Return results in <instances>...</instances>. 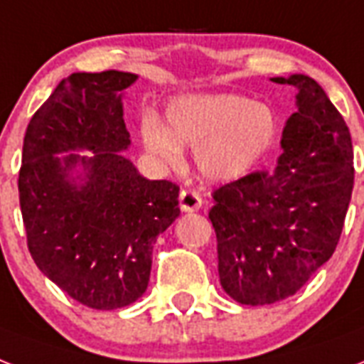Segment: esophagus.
Returning <instances> with one entry per match:
<instances>
[{"label":"esophagus","mask_w":364,"mask_h":364,"mask_svg":"<svg viewBox=\"0 0 364 364\" xmlns=\"http://www.w3.org/2000/svg\"><path fill=\"white\" fill-rule=\"evenodd\" d=\"M180 208L184 210V213H196L201 208V196L197 193L196 190H182L180 191Z\"/></svg>","instance_id":"34e87169"}]
</instances>
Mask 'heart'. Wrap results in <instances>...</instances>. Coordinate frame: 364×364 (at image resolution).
<instances>
[{
	"label": "heart",
	"instance_id": "heart-1",
	"mask_svg": "<svg viewBox=\"0 0 364 364\" xmlns=\"http://www.w3.org/2000/svg\"><path fill=\"white\" fill-rule=\"evenodd\" d=\"M279 119L272 106L249 97L186 95L167 108V127L146 117L140 134L146 148L165 165L182 161V146L196 150L197 167L216 182L249 173L277 138Z\"/></svg>",
	"mask_w": 364,
	"mask_h": 364
}]
</instances>
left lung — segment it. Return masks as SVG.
Masks as SVG:
<instances>
[{
	"instance_id": "obj_1",
	"label": "left lung",
	"mask_w": 364,
	"mask_h": 364,
	"mask_svg": "<svg viewBox=\"0 0 364 364\" xmlns=\"http://www.w3.org/2000/svg\"><path fill=\"white\" fill-rule=\"evenodd\" d=\"M272 81L298 89L277 167L220 186L208 210L222 289L245 306L279 302L308 283L336 250L353 191L351 134L323 87L304 74Z\"/></svg>"
}]
</instances>
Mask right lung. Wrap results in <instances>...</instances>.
<instances>
[{"label":"right lung","instance_id":"add662e5","mask_svg":"<svg viewBox=\"0 0 364 364\" xmlns=\"http://www.w3.org/2000/svg\"><path fill=\"white\" fill-rule=\"evenodd\" d=\"M136 80L117 70L68 75L24 134L18 196L28 250L43 275L92 309L142 296L157 235L180 214L178 186L144 178L121 154L131 146L121 98ZM66 151L92 156H58Z\"/></svg>","mask_w":364,"mask_h":364}]
</instances>
